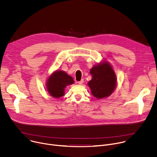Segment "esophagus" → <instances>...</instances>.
Listing matches in <instances>:
<instances>
[{
	"label": "esophagus",
	"mask_w": 157,
	"mask_h": 157,
	"mask_svg": "<svg viewBox=\"0 0 157 157\" xmlns=\"http://www.w3.org/2000/svg\"><path fill=\"white\" fill-rule=\"evenodd\" d=\"M83 82H84V80H83V79H81V81H79L78 82V84H79V85H81V84H82L83 83Z\"/></svg>",
	"instance_id": "esophagus-1"
}]
</instances>
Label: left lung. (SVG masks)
Segmentation results:
<instances>
[{"instance_id": "obj_1", "label": "left lung", "mask_w": 157, "mask_h": 157, "mask_svg": "<svg viewBox=\"0 0 157 157\" xmlns=\"http://www.w3.org/2000/svg\"><path fill=\"white\" fill-rule=\"evenodd\" d=\"M92 79L87 83L92 95L98 99L110 96L117 87V78L111 64L105 60L90 70Z\"/></svg>"}]
</instances>
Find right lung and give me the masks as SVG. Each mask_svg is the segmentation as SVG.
I'll list each match as a JSON object with an SVG mask.
<instances>
[{
    "label": "right lung",
    "mask_w": 157,
    "mask_h": 157,
    "mask_svg": "<svg viewBox=\"0 0 157 157\" xmlns=\"http://www.w3.org/2000/svg\"><path fill=\"white\" fill-rule=\"evenodd\" d=\"M73 78L64 71L57 70L48 77L46 88L48 94L55 98H59L64 95L66 86L74 84Z\"/></svg>",
    "instance_id": "1"
}]
</instances>
